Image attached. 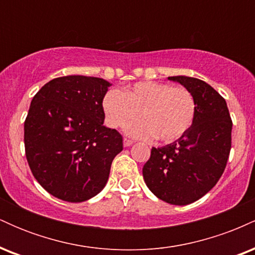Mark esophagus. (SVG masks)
I'll return each instance as SVG.
<instances>
[{"instance_id": "34e87169", "label": "esophagus", "mask_w": 255, "mask_h": 255, "mask_svg": "<svg viewBox=\"0 0 255 255\" xmlns=\"http://www.w3.org/2000/svg\"><path fill=\"white\" fill-rule=\"evenodd\" d=\"M131 144H133V141H131V140L127 139V137H125V139H124V146H125V147H128V146H130Z\"/></svg>"}]
</instances>
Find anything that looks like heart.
Segmentation results:
<instances>
[{
  "label": "heart",
  "instance_id": "b5f03b06",
  "mask_svg": "<svg viewBox=\"0 0 255 255\" xmlns=\"http://www.w3.org/2000/svg\"><path fill=\"white\" fill-rule=\"evenodd\" d=\"M105 121L119 128L137 116L139 121L125 127L128 135L139 139L156 137L160 142L176 141L194 124L197 102L184 87L157 81L136 83L124 93L110 90L103 98Z\"/></svg>",
  "mask_w": 255,
  "mask_h": 255
}]
</instances>
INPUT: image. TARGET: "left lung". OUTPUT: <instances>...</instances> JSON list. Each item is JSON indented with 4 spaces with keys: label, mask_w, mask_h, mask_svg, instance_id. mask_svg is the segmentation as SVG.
Segmentation results:
<instances>
[{
    "label": "left lung",
    "mask_w": 255,
    "mask_h": 255,
    "mask_svg": "<svg viewBox=\"0 0 255 255\" xmlns=\"http://www.w3.org/2000/svg\"><path fill=\"white\" fill-rule=\"evenodd\" d=\"M168 79L193 93L197 115L183 136L163 147H152L142 176L160 200L188 205L211 191L223 174L231 148L233 122L225 99L209 84L184 75Z\"/></svg>",
    "instance_id": "left-lung-1"
}]
</instances>
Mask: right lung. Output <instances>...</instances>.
I'll return each instance as SVG.
<instances>
[{
	"label": "right lung",
	"mask_w": 255,
	"mask_h": 255,
	"mask_svg": "<svg viewBox=\"0 0 255 255\" xmlns=\"http://www.w3.org/2000/svg\"><path fill=\"white\" fill-rule=\"evenodd\" d=\"M110 86L101 78L67 75L46 83L32 99L24 126L26 158L55 198L81 203L108 182L111 163L124 150L121 134L103 125Z\"/></svg>",
	"instance_id": "add662e5"
}]
</instances>
